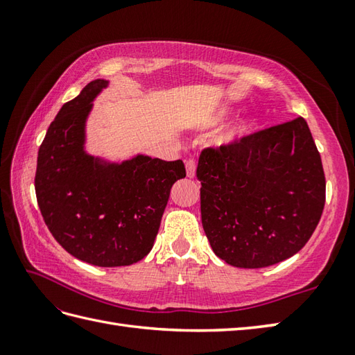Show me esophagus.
<instances>
[{
  "label": "esophagus",
  "mask_w": 355,
  "mask_h": 355,
  "mask_svg": "<svg viewBox=\"0 0 355 355\" xmlns=\"http://www.w3.org/2000/svg\"><path fill=\"white\" fill-rule=\"evenodd\" d=\"M195 171H197V163H195L193 158H189V160L186 162V173L189 178L195 177Z\"/></svg>",
  "instance_id": "esophagus-1"
}]
</instances>
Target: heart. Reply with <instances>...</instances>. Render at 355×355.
<instances>
[{
    "mask_svg": "<svg viewBox=\"0 0 355 355\" xmlns=\"http://www.w3.org/2000/svg\"><path fill=\"white\" fill-rule=\"evenodd\" d=\"M229 116H230V111L229 110H223V111L218 112V114L214 117V123H220V122H223L224 119H227ZM248 128H250V123L243 122L238 128H235V130H232V131H229L227 134H225L221 140L225 141V143L235 140L236 137H239V135H243L244 132H247Z\"/></svg>",
    "mask_w": 355,
    "mask_h": 355,
    "instance_id": "obj_1",
    "label": "heart"
}]
</instances>
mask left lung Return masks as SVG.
Instances as JSON below:
<instances>
[{"instance_id":"1","label":"left lung","mask_w":355,"mask_h":355,"mask_svg":"<svg viewBox=\"0 0 355 355\" xmlns=\"http://www.w3.org/2000/svg\"><path fill=\"white\" fill-rule=\"evenodd\" d=\"M201 221L212 250L233 267L291 258L318 227L325 173L304 117L201 150Z\"/></svg>"}]
</instances>
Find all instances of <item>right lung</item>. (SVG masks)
Wrapping results in <instances>:
<instances>
[{
  "label": "right lung",
  "instance_id": "obj_1",
  "mask_svg": "<svg viewBox=\"0 0 355 355\" xmlns=\"http://www.w3.org/2000/svg\"><path fill=\"white\" fill-rule=\"evenodd\" d=\"M108 85L96 79L62 105L37 153V206L67 252L97 267L131 266L154 245L172 184L186 177L182 160L137 155L107 163L88 155L85 122L94 97Z\"/></svg>",
  "mask_w": 355,
  "mask_h": 355
}]
</instances>
